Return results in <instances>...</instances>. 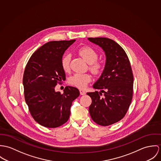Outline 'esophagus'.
<instances>
[{"mask_svg": "<svg viewBox=\"0 0 161 161\" xmlns=\"http://www.w3.org/2000/svg\"><path fill=\"white\" fill-rule=\"evenodd\" d=\"M80 93L81 95H85L86 94V92L83 89H80Z\"/></svg>", "mask_w": 161, "mask_h": 161, "instance_id": "esophagus-1", "label": "esophagus"}]
</instances>
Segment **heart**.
Here are the masks:
<instances>
[{
	"label": "heart",
	"instance_id": "b5f03b06",
	"mask_svg": "<svg viewBox=\"0 0 161 161\" xmlns=\"http://www.w3.org/2000/svg\"><path fill=\"white\" fill-rule=\"evenodd\" d=\"M79 55L89 64V69L94 75L101 73L104 69V63L103 61L98 60L97 53L90 46H83L78 51ZM70 54H66L62 58L61 67L64 72H69L70 70ZM91 76L89 73H75L70 78L69 83L72 86L79 88H84L88 83L91 81Z\"/></svg>",
	"mask_w": 161,
	"mask_h": 161
}]
</instances>
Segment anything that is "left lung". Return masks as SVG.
Returning a JSON list of instances; mask_svg holds the SVG:
<instances>
[{
    "instance_id": "1",
    "label": "left lung",
    "mask_w": 161,
    "mask_h": 161,
    "mask_svg": "<svg viewBox=\"0 0 161 161\" xmlns=\"http://www.w3.org/2000/svg\"><path fill=\"white\" fill-rule=\"evenodd\" d=\"M88 40L102 47L106 55L105 69L93 85L101 91L87 93L92 99L89 114L97 124L112 125L125 117L131 103L132 69L125 51L115 41L107 37H89Z\"/></svg>"
}]
</instances>
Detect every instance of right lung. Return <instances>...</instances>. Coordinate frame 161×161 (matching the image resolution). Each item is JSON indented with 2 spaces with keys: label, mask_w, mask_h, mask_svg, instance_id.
<instances>
[{
  "label": "right lung",
  "mask_w": 161,
  "mask_h": 161,
  "mask_svg": "<svg viewBox=\"0 0 161 161\" xmlns=\"http://www.w3.org/2000/svg\"><path fill=\"white\" fill-rule=\"evenodd\" d=\"M75 41H50L34 53L23 74V84L26 103L39 124L56 128L67 122L72 102L80 95L76 88L66 86L63 94L55 87L65 79L61 67L62 55Z\"/></svg>",
  "instance_id": "1"
}]
</instances>
